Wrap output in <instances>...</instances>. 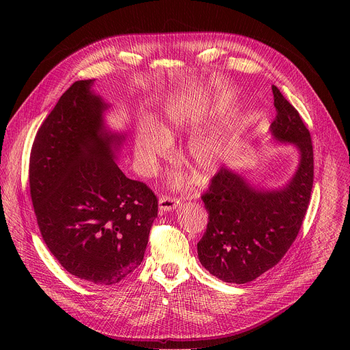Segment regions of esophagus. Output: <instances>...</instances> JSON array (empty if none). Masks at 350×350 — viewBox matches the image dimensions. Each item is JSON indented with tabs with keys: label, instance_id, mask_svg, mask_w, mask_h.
Masks as SVG:
<instances>
[{
	"label": "esophagus",
	"instance_id": "34e87169",
	"mask_svg": "<svg viewBox=\"0 0 350 350\" xmlns=\"http://www.w3.org/2000/svg\"><path fill=\"white\" fill-rule=\"evenodd\" d=\"M180 205V199L170 196V195H162L159 198V209L162 212H172Z\"/></svg>",
	"mask_w": 350,
	"mask_h": 350
}]
</instances>
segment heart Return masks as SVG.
Wrapping results in <instances>:
<instances>
[{"instance_id": "heart-1", "label": "heart", "mask_w": 350, "mask_h": 350, "mask_svg": "<svg viewBox=\"0 0 350 350\" xmlns=\"http://www.w3.org/2000/svg\"><path fill=\"white\" fill-rule=\"evenodd\" d=\"M201 124V118L192 111H169L165 120L167 133L189 131ZM170 151V139L157 126L148 123L138 129L135 135V159L144 172H151L158 161ZM188 158L195 169L202 173H212L220 158V144L208 137L193 139L188 146Z\"/></svg>"}]
</instances>
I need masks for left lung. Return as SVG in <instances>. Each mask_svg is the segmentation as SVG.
<instances>
[{
	"label": "left lung",
	"instance_id": "obj_1",
	"mask_svg": "<svg viewBox=\"0 0 350 350\" xmlns=\"http://www.w3.org/2000/svg\"><path fill=\"white\" fill-rule=\"evenodd\" d=\"M277 116L270 129L275 139L292 142L301 162L280 189H256L242 176L221 167L202 201L209 223L198 242L202 266L224 282L245 284L274 267L296 239L313 188L312 137L299 112L273 85Z\"/></svg>",
	"mask_w": 350,
	"mask_h": 350
}]
</instances>
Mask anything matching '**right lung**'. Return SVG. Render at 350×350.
<instances>
[{
	"label": "right lung",
	"mask_w": 350,
	"mask_h": 350,
	"mask_svg": "<svg viewBox=\"0 0 350 350\" xmlns=\"http://www.w3.org/2000/svg\"><path fill=\"white\" fill-rule=\"evenodd\" d=\"M75 81L40 126L30 152V196L41 237L77 278L113 285L142 262L158 198L115 163L124 135L105 129L108 105Z\"/></svg>",
	"instance_id": "add662e5"
}]
</instances>
